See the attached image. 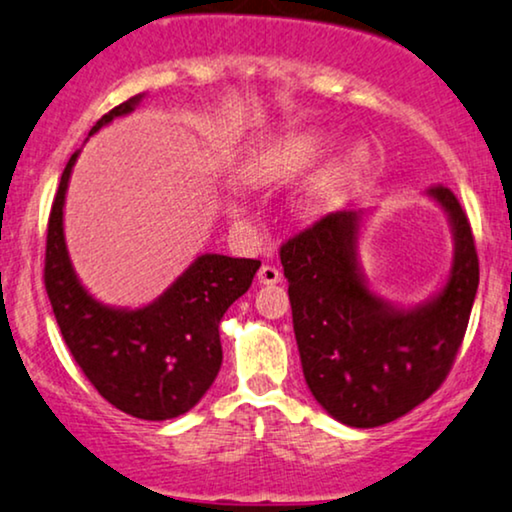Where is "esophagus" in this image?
Returning a JSON list of instances; mask_svg holds the SVG:
<instances>
[{
  "label": "esophagus",
  "instance_id": "1",
  "mask_svg": "<svg viewBox=\"0 0 512 512\" xmlns=\"http://www.w3.org/2000/svg\"><path fill=\"white\" fill-rule=\"evenodd\" d=\"M257 281H260L262 286H276V283L281 281V271L271 267V264H262L260 271H257Z\"/></svg>",
  "mask_w": 512,
  "mask_h": 512
}]
</instances>
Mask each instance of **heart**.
Masks as SVG:
<instances>
[{"label":"heart","mask_w":512,"mask_h":512,"mask_svg":"<svg viewBox=\"0 0 512 512\" xmlns=\"http://www.w3.org/2000/svg\"><path fill=\"white\" fill-rule=\"evenodd\" d=\"M335 144L333 134L323 129H295L267 141L245 160L243 179L257 189L290 184L302 179L326 158ZM368 148L364 144H347L340 153L316 174L309 186V203L316 210H333L359 189L368 170Z\"/></svg>","instance_id":"obj_1"}]
</instances>
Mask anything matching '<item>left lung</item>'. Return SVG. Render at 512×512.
<instances>
[{"label": "left lung", "instance_id": "8db88e82", "mask_svg": "<svg viewBox=\"0 0 512 512\" xmlns=\"http://www.w3.org/2000/svg\"><path fill=\"white\" fill-rule=\"evenodd\" d=\"M428 198L449 219L454 262L444 286L411 307L368 288L359 264L364 210L331 212L281 245L304 380L349 428H378L423 404L468 328L480 286L470 222L446 186H432Z\"/></svg>", "mask_w": 512, "mask_h": 512}]
</instances>
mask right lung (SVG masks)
<instances>
[{
	"label": "right lung",
	"mask_w": 512,
	"mask_h": 512,
	"mask_svg": "<svg viewBox=\"0 0 512 512\" xmlns=\"http://www.w3.org/2000/svg\"><path fill=\"white\" fill-rule=\"evenodd\" d=\"M144 94L115 106L89 137L129 115ZM80 151L61 174L47 229L44 286L63 340L99 394L141 420H170L191 411L222 366L219 321L250 288L260 260L198 255L163 295L144 307H111L82 286L63 234V205Z\"/></svg>",
	"instance_id": "add662e5"
}]
</instances>
